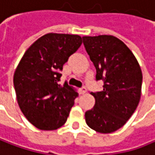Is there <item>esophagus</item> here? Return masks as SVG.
<instances>
[{
	"mask_svg": "<svg viewBox=\"0 0 155 155\" xmlns=\"http://www.w3.org/2000/svg\"><path fill=\"white\" fill-rule=\"evenodd\" d=\"M79 93L81 94H84L86 93V87H84V86H83V87H81L80 89H79Z\"/></svg>",
	"mask_w": 155,
	"mask_h": 155,
	"instance_id": "34e87169",
	"label": "esophagus"
}]
</instances>
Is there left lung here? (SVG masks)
I'll list each match as a JSON object with an SVG mask.
<instances>
[{"mask_svg": "<svg viewBox=\"0 0 155 155\" xmlns=\"http://www.w3.org/2000/svg\"><path fill=\"white\" fill-rule=\"evenodd\" d=\"M96 69V80H103L101 92L92 93L94 107L85 112V122L100 133H111L123 127L138 105L142 72L132 52L111 35L82 38Z\"/></svg>", "mask_w": 155, "mask_h": 155, "instance_id": "obj_1", "label": "left lung"}]
</instances>
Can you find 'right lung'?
<instances>
[{
	"instance_id": "1",
	"label": "right lung",
	"mask_w": 155,
	"mask_h": 155,
	"mask_svg": "<svg viewBox=\"0 0 155 155\" xmlns=\"http://www.w3.org/2000/svg\"><path fill=\"white\" fill-rule=\"evenodd\" d=\"M82 44L78 35L48 33L25 53L14 74L17 102L36 128L53 130L62 126L78 94L59 84L62 66Z\"/></svg>"
}]
</instances>
